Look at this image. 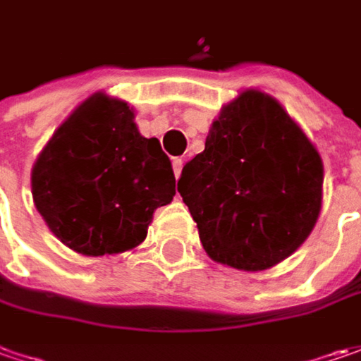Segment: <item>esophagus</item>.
<instances>
[{
    "mask_svg": "<svg viewBox=\"0 0 361 361\" xmlns=\"http://www.w3.org/2000/svg\"><path fill=\"white\" fill-rule=\"evenodd\" d=\"M171 166H173V173H176V178H180L181 168H183V159H181V157H173Z\"/></svg>",
    "mask_w": 361,
    "mask_h": 361,
    "instance_id": "34e87169",
    "label": "esophagus"
}]
</instances>
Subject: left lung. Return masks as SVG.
<instances>
[{"label":"left lung","mask_w":361,"mask_h":361,"mask_svg":"<svg viewBox=\"0 0 361 361\" xmlns=\"http://www.w3.org/2000/svg\"><path fill=\"white\" fill-rule=\"evenodd\" d=\"M324 164L278 99L243 90L221 107L205 149L181 169L178 192L205 254L262 271L307 240L322 212Z\"/></svg>","instance_id":"1"}]
</instances>
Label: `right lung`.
<instances>
[{
    "label": "right lung",
    "mask_w": 361,
    "mask_h": 361,
    "mask_svg": "<svg viewBox=\"0 0 361 361\" xmlns=\"http://www.w3.org/2000/svg\"><path fill=\"white\" fill-rule=\"evenodd\" d=\"M133 119L128 102L97 92L71 111L33 164V204L78 254L137 247L154 212L176 195L169 157Z\"/></svg>",
    "instance_id": "obj_1"
}]
</instances>
